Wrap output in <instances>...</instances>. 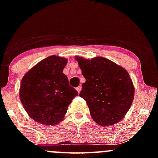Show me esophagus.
<instances>
[{"label":"esophagus","instance_id":"esophagus-1","mask_svg":"<svg viewBox=\"0 0 158 158\" xmlns=\"http://www.w3.org/2000/svg\"><path fill=\"white\" fill-rule=\"evenodd\" d=\"M81 89H82V86H81V85H79V86L76 87V90H77V92H79H79H80Z\"/></svg>","mask_w":158,"mask_h":158}]
</instances>
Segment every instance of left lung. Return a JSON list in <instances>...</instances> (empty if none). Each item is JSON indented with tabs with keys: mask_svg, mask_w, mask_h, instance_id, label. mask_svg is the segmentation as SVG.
Instances as JSON below:
<instances>
[{
	"mask_svg": "<svg viewBox=\"0 0 158 158\" xmlns=\"http://www.w3.org/2000/svg\"><path fill=\"white\" fill-rule=\"evenodd\" d=\"M76 59L85 79L79 96L86 101L92 119L101 126L118 123L128 112L135 95L127 70L104 57Z\"/></svg>",
	"mask_w": 158,
	"mask_h": 158,
	"instance_id": "left-lung-1",
	"label": "left lung"
}]
</instances>
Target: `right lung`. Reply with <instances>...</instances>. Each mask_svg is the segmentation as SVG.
<instances>
[{
  "label": "right lung",
  "mask_w": 158,
  "mask_h": 158,
  "mask_svg": "<svg viewBox=\"0 0 158 158\" xmlns=\"http://www.w3.org/2000/svg\"><path fill=\"white\" fill-rule=\"evenodd\" d=\"M67 60L50 56L30 69L21 80L20 102L30 117L39 123L56 125L63 121L78 92L63 73Z\"/></svg>",
  "instance_id": "right-lung-1"
}]
</instances>
